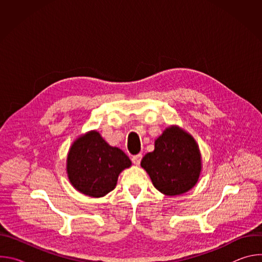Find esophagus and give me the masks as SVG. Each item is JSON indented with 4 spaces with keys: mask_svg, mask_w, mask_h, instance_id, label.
Listing matches in <instances>:
<instances>
[{
    "mask_svg": "<svg viewBox=\"0 0 262 262\" xmlns=\"http://www.w3.org/2000/svg\"><path fill=\"white\" fill-rule=\"evenodd\" d=\"M141 160H142V155H141V154L136 155V156H134V157L132 158V162H133L134 165H136V166H139V165H140Z\"/></svg>",
    "mask_w": 262,
    "mask_h": 262,
    "instance_id": "34e87169",
    "label": "esophagus"
}]
</instances>
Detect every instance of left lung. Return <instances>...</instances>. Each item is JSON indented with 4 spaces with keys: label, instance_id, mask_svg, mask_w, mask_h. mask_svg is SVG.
<instances>
[{
    "label": "left lung",
    "instance_id": "1",
    "mask_svg": "<svg viewBox=\"0 0 262 262\" xmlns=\"http://www.w3.org/2000/svg\"><path fill=\"white\" fill-rule=\"evenodd\" d=\"M141 166L157 190L175 196L188 192L197 183L201 157L195 140L189 134L169 127L157 139L155 150L142 159Z\"/></svg>",
    "mask_w": 262,
    "mask_h": 262
}]
</instances>
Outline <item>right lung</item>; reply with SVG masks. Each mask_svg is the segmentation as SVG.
Masks as SVG:
<instances>
[{
    "instance_id": "right-lung-1",
    "label": "right lung",
    "mask_w": 262,
    "mask_h": 262,
    "mask_svg": "<svg viewBox=\"0 0 262 262\" xmlns=\"http://www.w3.org/2000/svg\"><path fill=\"white\" fill-rule=\"evenodd\" d=\"M130 165L122 150L110 146L95 130L74 142L67 157L70 182L91 197H102L113 191L120 172Z\"/></svg>"
}]
</instances>
